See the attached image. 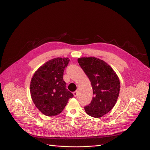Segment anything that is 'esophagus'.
<instances>
[{
  "mask_svg": "<svg viewBox=\"0 0 150 150\" xmlns=\"http://www.w3.org/2000/svg\"><path fill=\"white\" fill-rule=\"evenodd\" d=\"M74 97H76L77 96V95H78V92L77 91H75V92H74Z\"/></svg>",
  "mask_w": 150,
  "mask_h": 150,
  "instance_id": "1",
  "label": "esophagus"
}]
</instances>
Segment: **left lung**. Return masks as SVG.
Returning <instances> with one entry per match:
<instances>
[{"mask_svg": "<svg viewBox=\"0 0 150 150\" xmlns=\"http://www.w3.org/2000/svg\"><path fill=\"white\" fill-rule=\"evenodd\" d=\"M78 63L91 81L93 90L92 100L85 107V110L90 116L99 118L116 103L121 87L119 77L109 65L97 58H79Z\"/></svg>", "mask_w": 150, "mask_h": 150, "instance_id": "left-lung-1", "label": "left lung"}]
</instances>
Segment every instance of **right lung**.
Listing matches in <instances>:
<instances>
[{"label":"right lung","mask_w":150,"mask_h":150,"mask_svg":"<svg viewBox=\"0 0 150 150\" xmlns=\"http://www.w3.org/2000/svg\"><path fill=\"white\" fill-rule=\"evenodd\" d=\"M68 58L51 59L34 74L30 83V92L34 104L47 116L60 114L70 98L74 97L66 87L63 72Z\"/></svg>","instance_id":"1"}]
</instances>
